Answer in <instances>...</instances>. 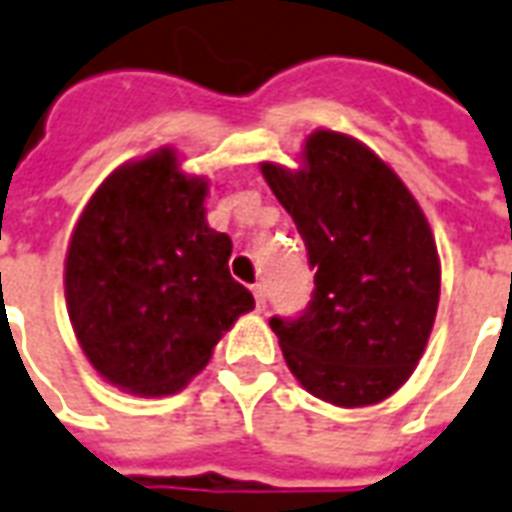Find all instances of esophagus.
Segmentation results:
<instances>
[{"label":"esophagus","instance_id":"34e87169","mask_svg":"<svg viewBox=\"0 0 512 512\" xmlns=\"http://www.w3.org/2000/svg\"><path fill=\"white\" fill-rule=\"evenodd\" d=\"M251 291H253V299H256V307H259V310H264V286H261V283H256V286H251Z\"/></svg>","mask_w":512,"mask_h":512}]
</instances>
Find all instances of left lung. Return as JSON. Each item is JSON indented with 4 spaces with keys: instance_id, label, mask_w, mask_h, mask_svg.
<instances>
[{
    "instance_id": "left-lung-1",
    "label": "left lung",
    "mask_w": 512,
    "mask_h": 512,
    "mask_svg": "<svg viewBox=\"0 0 512 512\" xmlns=\"http://www.w3.org/2000/svg\"><path fill=\"white\" fill-rule=\"evenodd\" d=\"M315 270L299 318H272L288 370L337 407L378 405L424 356L440 302V259L416 197L348 134L318 129L302 167L261 164Z\"/></svg>"
}]
</instances>
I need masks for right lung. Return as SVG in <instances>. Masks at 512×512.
Here are the masks:
<instances>
[{
    "label": "right lung",
    "instance_id": "obj_1",
    "mask_svg": "<svg viewBox=\"0 0 512 512\" xmlns=\"http://www.w3.org/2000/svg\"><path fill=\"white\" fill-rule=\"evenodd\" d=\"M207 180L161 148L107 175L83 207L64 261L75 337L107 383L167 397L205 367L253 310L229 275L232 240L205 218Z\"/></svg>",
    "mask_w": 512,
    "mask_h": 512
}]
</instances>
